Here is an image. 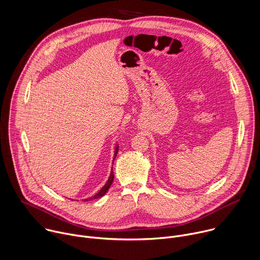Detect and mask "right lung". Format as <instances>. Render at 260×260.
<instances>
[{"mask_svg":"<svg viewBox=\"0 0 260 260\" xmlns=\"http://www.w3.org/2000/svg\"><path fill=\"white\" fill-rule=\"evenodd\" d=\"M117 152H118V146H117V144H116V146H115V149H114V156H113V162H114V160H115V158H116V155H117ZM113 180H114V172H113V169L111 168V172H110V176H109V179H108V181H107V183L104 185V187L96 194V195H94L93 197H90V198H86V199H84L83 201H90V200H94V199H98V198H101V197H103L106 193H107V191L109 190V188H110V186L112 185V183H113Z\"/></svg>","mask_w":260,"mask_h":260,"instance_id":"obj_1","label":"right lung"}]
</instances>
